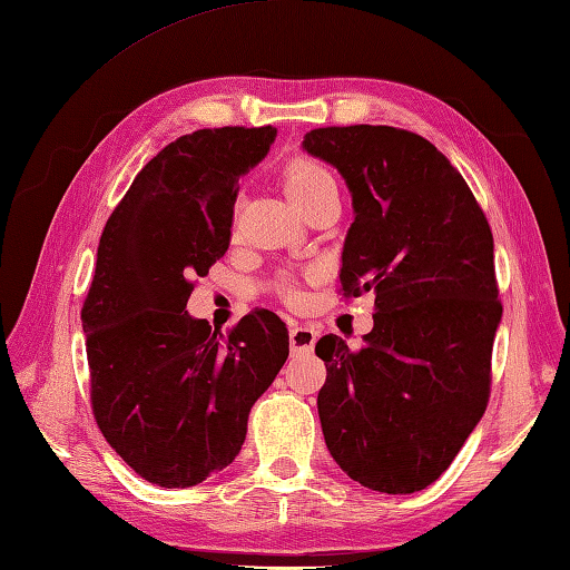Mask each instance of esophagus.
Listing matches in <instances>:
<instances>
[{"label": "esophagus", "instance_id": "obj_1", "mask_svg": "<svg viewBox=\"0 0 570 570\" xmlns=\"http://www.w3.org/2000/svg\"><path fill=\"white\" fill-rule=\"evenodd\" d=\"M316 341H318V331L313 328V325H292V331H288L292 353H311Z\"/></svg>", "mask_w": 570, "mask_h": 570}]
</instances>
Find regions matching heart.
Wrapping results in <instances>:
<instances>
[{"instance_id": "b5f03b06", "label": "heart", "mask_w": 570, "mask_h": 570, "mask_svg": "<svg viewBox=\"0 0 570 570\" xmlns=\"http://www.w3.org/2000/svg\"><path fill=\"white\" fill-rule=\"evenodd\" d=\"M282 184H284L286 196L294 200V205L301 213H304L313 200L325 196L328 190H337L335 178L328 171V166L304 154L292 156V159L284 164Z\"/></svg>"}]
</instances>
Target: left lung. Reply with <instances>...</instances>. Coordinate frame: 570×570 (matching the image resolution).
<instances>
[{"mask_svg":"<svg viewBox=\"0 0 570 570\" xmlns=\"http://www.w3.org/2000/svg\"><path fill=\"white\" fill-rule=\"evenodd\" d=\"M304 149L353 193L345 298L374 294V328L350 350L325 335L318 416L360 485L411 494L439 480L488 409L502 318L492 229L465 178L414 131L321 127Z\"/></svg>","mask_w":570,"mask_h":570,"instance_id":"left-lung-1","label":"left lung"}]
</instances>
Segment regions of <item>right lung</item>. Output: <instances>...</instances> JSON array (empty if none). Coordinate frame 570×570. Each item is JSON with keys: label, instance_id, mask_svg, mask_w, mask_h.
<instances>
[{"label": "right lung", "instance_id": "obj_1", "mask_svg": "<svg viewBox=\"0 0 570 570\" xmlns=\"http://www.w3.org/2000/svg\"><path fill=\"white\" fill-rule=\"evenodd\" d=\"M274 137L272 125L178 137L102 229L80 311L92 414L151 485L193 488L233 463L252 404L288 357L286 323L272 311L254 308L227 337L186 311L196 276L227 252L239 176Z\"/></svg>", "mask_w": 570, "mask_h": 570}]
</instances>
